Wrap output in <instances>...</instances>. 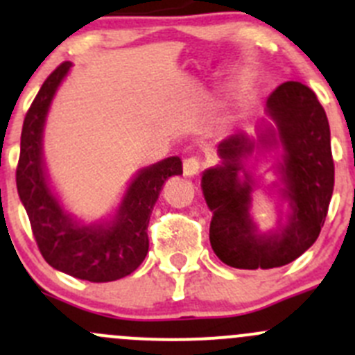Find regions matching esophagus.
Returning <instances> with one entry per match:
<instances>
[{
  "label": "esophagus",
  "instance_id": "34e87169",
  "mask_svg": "<svg viewBox=\"0 0 355 355\" xmlns=\"http://www.w3.org/2000/svg\"><path fill=\"white\" fill-rule=\"evenodd\" d=\"M201 166H202V161L199 159V157L196 156L187 157V159L184 161V175L185 177H194V175L199 173Z\"/></svg>",
  "mask_w": 355,
  "mask_h": 355
}]
</instances>
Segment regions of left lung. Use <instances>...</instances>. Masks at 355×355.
Segmentation results:
<instances>
[{"mask_svg":"<svg viewBox=\"0 0 355 355\" xmlns=\"http://www.w3.org/2000/svg\"><path fill=\"white\" fill-rule=\"evenodd\" d=\"M267 114L276 121L277 133L269 128L257 140L243 133L230 135L218 146L222 164L206 170L201 180L213 211L209 243L216 257L234 269H274L305 253L324 225L335 187L329 123L314 92L298 81L283 83L267 101ZM276 136L285 147L282 173L292 215L277 233L258 236L249 218L252 179L243 171V159L260 143L277 141Z\"/></svg>","mask_w":355,"mask_h":355,"instance_id":"left-lung-1","label":"left lung"}]
</instances>
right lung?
<instances>
[{"instance_id":"obj_1","label":"right lung","mask_w":355,"mask_h":355,"mask_svg":"<svg viewBox=\"0 0 355 355\" xmlns=\"http://www.w3.org/2000/svg\"><path fill=\"white\" fill-rule=\"evenodd\" d=\"M69 69L71 62H62L44 79L24 118L15 173L17 191L44 260L53 269L78 279L109 283L130 276L146 258L150 213L164 182L173 175H182V161L173 156L140 171L111 225H76L48 189L41 159L44 118Z\"/></svg>"}]
</instances>
